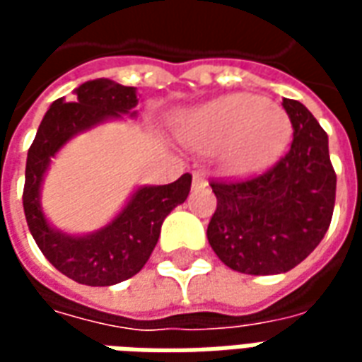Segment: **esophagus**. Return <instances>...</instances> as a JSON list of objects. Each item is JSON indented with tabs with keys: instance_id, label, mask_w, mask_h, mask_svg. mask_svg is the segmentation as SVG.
<instances>
[{
	"instance_id": "esophagus-1",
	"label": "esophagus",
	"mask_w": 362,
	"mask_h": 362,
	"mask_svg": "<svg viewBox=\"0 0 362 362\" xmlns=\"http://www.w3.org/2000/svg\"><path fill=\"white\" fill-rule=\"evenodd\" d=\"M207 186V178L202 173H194L192 176V188H205Z\"/></svg>"
}]
</instances>
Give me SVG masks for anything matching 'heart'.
Segmentation results:
<instances>
[{
	"mask_svg": "<svg viewBox=\"0 0 362 362\" xmlns=\"http://www.w3.org/2000/svg\"><path fill=\"white\" fill-rule=\"evenodd\" d=\"M178 134L194 149L219 151L228 174L254 176L267 170L287 149L293 124L279 104L235 93L189 112Z\"/></svg>",
	"mask_w": 362,
	"mask_h": 362,
	"instance_id": "1",
	"label": "heart"
}]
</instances>
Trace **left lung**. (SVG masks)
Instances as JSON below:
<instances>
[{
  "instance_id": "8db88e82",
  "label": "left lung",
  "mask_w": 362,
  "mask_h": 362,
  "mask_svg": "<svg viewBox=\"0 0 362 362\" xmlns=\"http://www.w3.org/2000/svg\"><path fill=\"white\" fill-rule=\"evenodd\" d=\"M293 124L285 157L259 176L211 182L217 197L207 240L230 269L248 275L285 273L326 235L335 205V170L327 134L298 100L283 98Z\"/></svg>"
}]
</instances>
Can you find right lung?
<instances>
[{"label": "right lung", "instance_id": "add662e5", "mask_svg": "<svg viewBox=\"0 0 362 362\" xmlns=\"http://www.w3.org/2000/svg\"><path fill=\"white\" fill-rule=\"evenodd\" d=\"M74 95L71 103L54 100L38 126L27 155L23 207L28 230L52 266L81 285L108 287L141 272L157 246L166 215L186 202L192 174H182L165 186L137 188L126 207L96 233L74 236L52 227L40 205V188L50 158L71 137L104 119L122 118V114L135 116L139 103L135 87H124L110 79L83 83Z\"/></svg>", "mask_w": 362, "mask_h": 362}]
</instances>
